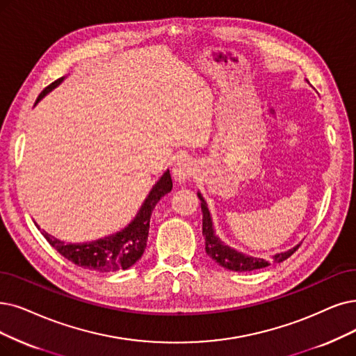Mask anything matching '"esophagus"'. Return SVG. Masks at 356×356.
<instances>
[{
	"mask_svg": "<svg viewBox=\"0 0 356 356\" xmlns=\"http://www.w3.org/2000/svg\"><path fill=\"white\" fill-rule=\"evenodd\" d=\"M172 172H174L175 179L179 184L181 182H186L191 177V174H193V163H191V161L188 158L178 159L175 166H174V169H172Z\"/></svg>",
	"mask_w": 356,
	"mask_h": 356,
	"instance_id": "esophagus-1",
	"label": "esophagus"
}]
</instances>
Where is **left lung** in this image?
Listing matches in <instances>:
<instances>
[{"mask_svg":"<svg viewBox=\"0 0 356 356\" xmlns=\"http://www.w3.org/2000/svg\"><path fill=\"white\" fill-rule=\"evenodd\" d=\"M198 198L202 200V213H203V235H204V241H206V252L211 260H215L219 266L232 270V272H251V270H257V268H263L272 264V261L264 260V259H255V257H248V255L238 252L235 250H232L231 247L225 245L222 241L215 235L213 232V226H211V220H210V213L209 209L206 206L204 198L202 197V194L198 193ZM300 248V245H296L295 248L276 254L273 257L275 263H282L285 261L286 259H289L291 255Z\"/></svg>","mask_w":356,"mask_h":356,"instance_id":"left-lung-1","label":"left lung"}]
</instances>
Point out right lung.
I'll return each instance as SVG.
<instances>
[{
	"label": "right lung",
	"instance_id": "obj_1",
	"mask_svg": "<svg viewBox=\"0 0 356 356\" xmlns=\"http://www.w3.org/2000/svg\"><path fill=\"white\" fill-rule=\"evenodd\" d=\"M61 81L63 77L51 83L49 86L40 92L36 102L40 101L55 86H58ZM170 190H172V178H170L169 170H166L163 177L150 191L136 219L121 232L106 236L104 239H97L93 241V243L86 244H64L63 241L48 235L47 232H42V235L45 236L51 247L58 251L63 257L79 267L95 270V272L99 273L125 270L133 266L143 255L147 245L152 211L161 198Z\"/></svg>",
	"mask_w": 356,
	"mask_h": 356
}]
</instances>
